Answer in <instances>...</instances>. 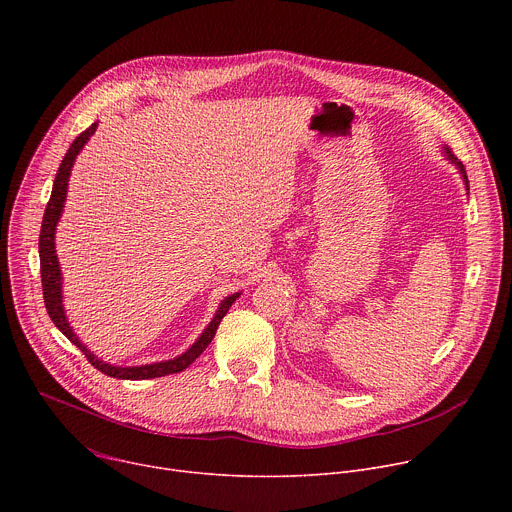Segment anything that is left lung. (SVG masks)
I'll list each match as a JSON object with an SVG mask.
<instances>
[{
  "instance_id": "left-lung-1",
  "label": "left lung",
  "mask_w": 512,
  "mask_h": 512,
  "mask_svg": "<svg viewBox=\"0 0 512 512\" xmlns=\"http://www.w3.org/2000/svg\"><path fill=\"white\" fill-rule=\"evenodd\" d=\"M444 154H446V158L458 168V172L462 174V180H464V186H466V190H470V186H468V176H466V170H464V166H462V162L450 152V148H446V145H444Z\"/></svg>"
}]
</instances>
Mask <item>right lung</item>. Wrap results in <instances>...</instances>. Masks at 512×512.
<instances>
[{
  "label": "right lung",
  "instance_id": "right-lung-1",
  "mask_svg": "<svg viewBox=\"0 0 512 512\" xmlns=\"http://www.w3.org/2000/svg\"><path fill=\"white\" fill-rule=\"evenodd\" d=\"M99 123H93L89 129H85L75 141L70 143L68 152L62 158V164L56 172L54 184H52V194L50 200L46 204L44 210V218H42V229H40V243H38V253H40V273H42V294H44V304H46V312L50 316V320L56 324V328L72 342L75 346H79L83 350V354L87 356V360L93 364V367L101 373H105L107 377L113 379H125V381H143V379H156V377H166L172 373H182L184 369H188L190 364L204 352V348L210 344V340L216 334L218 324L225 318V314L229 312V308L235 304V300L241 296V291L237 294L227 296L221 304H218L216 314L212 316V320L208 322V326L202 330V334L194 340V344L170 358V360H160V362H152V364H139V367H117V364H109L103 358L95 356L83 342L81 338L72 330L66 312H64V304H62V271H60V263H58V255H56V227L60 223V216L64 210V202H66V192H68V178L72 172V166H75L77 156L81 154V150L87 145V141L91 139V135L97 131Z\"/></svg>",
  "mask_w": 512,
  "mask_h": 512
}]
</instances>
